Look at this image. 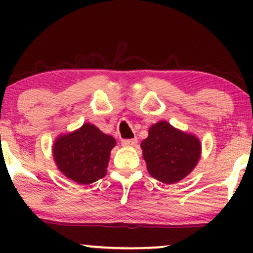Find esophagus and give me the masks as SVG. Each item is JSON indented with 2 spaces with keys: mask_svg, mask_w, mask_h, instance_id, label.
Returning a JSON list of instances; mask_svg holds the SVG:
<instances>
[{
  "mask_svg": "<svg viewBox=\"0 0 253 253\" xmlns=\"http://www.w3.org/2000/svg\"><path fill=\"white\" fill-rule=\"evenodd\" d=\"M136 143H138V140H136V139H123V140H121L123 146H128V147L135 146Z\"/></svg>",
  "mask_w": 253,
  "mask_h": 253,
  "instance_id": "34e87169",
  "label": "esophagus"
}]
</instances>
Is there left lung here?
I'll list each match as a JSON object with an SVG mask.
<instances>
[{
    "mask_svg": "<svg viewBox=\"0 0 253 253\" xmlns=\"http://www.w3.org/2000/svg\"><path fill=\"white\" fill-rule=\"evenodd\" d=\"M140 146L150 175L167 184L179 182L189 175L201 156L199 139L167 121L152 125L149 136Z\"/></svg>",
    "mask_w": 253,
    "mask_h": 253,
    "instance_id": "1",
    "label": "left lung"
}]
</instances>
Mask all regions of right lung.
I'll return each mask as SVG.
<instances>
[{
  "label": "right lung",
  "instance_id": "right-lung-1",
  "mask_svg": "<svg viewBox=\"0 0 253 253\" xmlns=\"http://www.w3.org/2000/svg\"><path fill=\"white\" fill-rule=\"evenodd\" d=\"M117 145L112 135L95 125L62 134L53 144V159L58 170L78 184H90L106 176L110 151Z\"/></svg>",
  "mask_w": 253,
  "mask_h": 253
}]
</instances>
